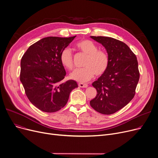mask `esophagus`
Instances as JSON below:
<instances>
[{"label": "esophagus", "instance_id": "34e87169", "mask_svg": "<svg viewBox=\"0 0 158 158\" xmlns=\"http://www.w3.org/2000/svg\"><path fill=\"white\" fill-rule=\"evenodd\" d=\"M88 86V85L86 83H82V82H79V86L81 88H87Z\"/></svg>", "mask_w": 158, "mask_h": 158}]
</instances>
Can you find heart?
I'll return each mask as SVG.
<instances>
[{
	"instance_id": "1",
	"label": "heart",
	"mask_w": 158,
	"mask_h": 158,
	"mask_svg": "<svg viewBox=\"0 0 158 158\" xmlns=\"http://www.w3.org/2000/svg\"><path fill=\"white\" fill-rule=\"evenodd\" d=\"M76 47L82 53L86 54L85 67L77 69L70 73V78L79 82H87L95 74L101 76L107 71L110 65V57L103 50L98 49L97 45L88 40H82L76 44ZM60 60L61 64L68 70L73 67V56L69 48H64L60 54Z\"/></svg>"
}]
</instances>
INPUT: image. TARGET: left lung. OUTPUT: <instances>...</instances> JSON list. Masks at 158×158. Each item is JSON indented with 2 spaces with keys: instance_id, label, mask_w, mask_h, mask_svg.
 Here are the masks:
<instances>
[{
  "instance_id": "left-lung-1",
  "label": "left lung",
  "mask_w": 158,
  "mask_h": 158,
  "mask_svg": "<svg viewBox=\"0 0 158 158\" xmlns=\"http://www.w3.org/2000/svg\"><path fill=\"white\" fill-rule=\"evenodd\" d=\"M91 38L106 48L110 65L102 76L92 83L97 94L89 104L98 113L111 114L126 106L135 95L139 79L137 58L120 40L105 36Z\"/></svg>"
}]
</instances>
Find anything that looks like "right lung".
Masks as SVG:
<instances>
[{
  "label": "right lung",
  "instance_id": "1",
  "mask_svg": "<svg viewBox=\"0 0 158 158\" xmlns=\"http://www.w3.org/2000/svg\"><path fill=\"white\" fill-rule=\"evenodd\" d=\"M76 36L44 38L31 45L22 57L20 81L30 102L41 111L60 110L78 87L73 80L63 81L66 71L60 60L62 50Z\"/></svg>",
  "mask_w": 158,
  "mask_h": 158
}]
</instances>
